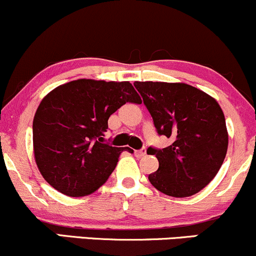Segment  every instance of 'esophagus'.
<instances>
[{"label": "esophagus", "mask_w": 256, "mask_h": 256, "mask_svg": "<svg viewBox=\"0 0 256 256\" xmlns=\"http://www.w3.org/2000/svg\"><path fill=\"white\" fill-rule=\"evenodd\" d=\"M134 154L136 157H144L146 154V148H142V150H136L134 151Z\"/></svg>", "instance_id": "obj_1"}]
</instances>
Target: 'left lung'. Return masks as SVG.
<instances>
[{"label": "left lung", "mask_w": 256, "mask_h": 256, "mask_svg": "<svg viewBox=\"0 0 256 256\" xmlns=\"http://www.w3.org/2000/svg\"><path fill=\"white\" fill-rule=\"evenodd\" d=\"M160 136L173 142L148 148L158 169L148 175L154 188L172 197L204 188L219 172L228 146L225 116L216 100L186 83L134 82Z\"/></svg>", "instance_id": "left-lung-1"}]
</instances>
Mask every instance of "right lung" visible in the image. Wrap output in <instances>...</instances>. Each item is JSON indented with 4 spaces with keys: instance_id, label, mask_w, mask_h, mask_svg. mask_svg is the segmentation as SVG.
<instances>
[{
    "instance_id": "right-lung-1",
    "label": "right lung",
    "mask_w": 256,
    "mask_h": 256,
    "mask_svg": "<svg viewBox=\"0 0 256 256\" xmlns=\"http://www.w3.org/2000/svg\"><path fill=\"white\" fill-rule=\"evenodd\" d=\"M128 102L142 104L132 83L86 78L43 98L34 117L32 142L46 182L70 197L87 196L104 185L126 148L102 142L108 117Z\"/></svg>"
}]
</instances>
